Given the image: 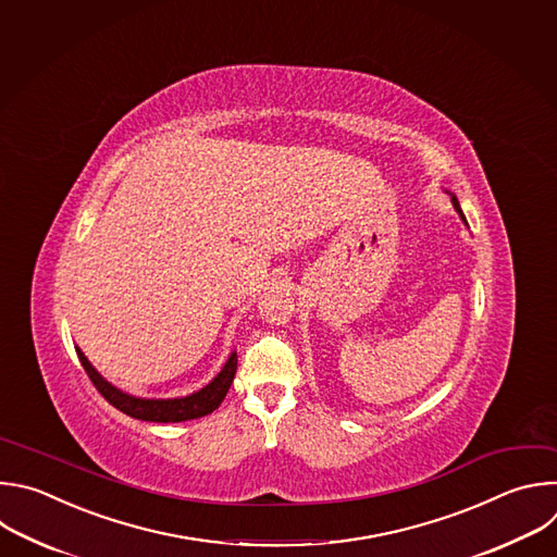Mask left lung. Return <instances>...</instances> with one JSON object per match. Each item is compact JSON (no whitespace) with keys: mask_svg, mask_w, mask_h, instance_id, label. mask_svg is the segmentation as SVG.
Segmentation results:
<instances>
[{"mask_svg":"<svg viewBox=\"0 0 557 557\" xmlns=\"http://www.w3.org/2000/svg\"><path fill=\"white\" fill-rule=\"evenodd\" d=\"M453 203H455V208L461 212V206H459V199H457V197H453ZM461 216L466 219V214H463V212H461Z\"/></svg>","mask_w":557,"mask_h":557,"instance_id":"left-lung-1","label":"left lung"}]
</instances>
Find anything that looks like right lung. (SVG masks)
Returning <instances> with one entry per match:
<instances>
[{
  "label": "right lung",
  "mask_w": 557,
  "mask_h": 557,
  "mask_svg": "<svg viewBox=\"0 0 557 557\" xmlns=\"http://www.w3.org/2000/svg\"><path fill=\"white\" fill-rule=\"evenodd\" d=\"M78 360L87 373V377L91 380V384L96 386V391L111 404L114 408H119L121 412L134 417V419H143V421H158V423H175V421H186V419H197L203 417L208 412H212L214 408H219V404L224 401L235 373H237V354H233L226 362V367L221 369V373L201 391L182 397V399H140V397H132L123 391H119L116 386H111L109 382H104L96 369L87 362V358L83 356L81 349H76Z\"/></svg>",
  "instance_id": "add662e5"
}]
</instances>
